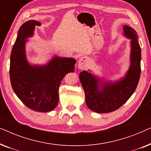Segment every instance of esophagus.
<instances>
[{
  "label": "esophagus",
  "mask_w": 151,
  "mask_h": 151,
  "mask_svg": "<svg viewBox=\"0 0 151 151\" xmlns=\"http://www.w3.org/2000/svg\"><path fill=\"white\" fill-rule=\"evenodd\" d=\"M88 60L87 57L82 56L78 60V68L80 69H84L87 67Z\"/></svg>",
  "instance_id": "34e87169"
}]
</instances>
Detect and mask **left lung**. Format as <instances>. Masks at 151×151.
<instances>
[{
  "label": "left lung",
  "instance_id": "1",
  "mask_svg": "<svg viewBox=\"0 0 151 151\" xmlns=\"http://www.w3.org/2000/svg\"><path fill=\"white\" fill-rule=\"evenodd\" d=\"M123 28L125 36L131 39V65L124 78L115 82H102L100 78L86 71L80 73L86 105L94 112L106 113L118 109L131 98L139 82L141 73V48L137 40V34L129 26L124 25Z\"/></svg>",
  "mask_w": 151,
  "mask_h": 151
}]
</instances>
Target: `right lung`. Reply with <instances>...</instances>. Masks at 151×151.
Instances as JSON below:
<instances>
[{"mask_svg": "<svg viewBox=\"0 0 151 151\" xmlns=\"http://www.w3.org/2000/svg\"><path fill=\"white\" fill-rule=\"evenodd\" d=\"M36 20L22 24L12 48L9 77L14 93L22 102L32 110L49 112L56 107L58 88L66 74L73 72L76 60L55 56L46 65H30L26 59L25 40L34 34Z\"/></svg>", "mask_w": 151, "mask_h": 151, "instance_id": "obj_1", "label": "right lung"}]
</instances>
